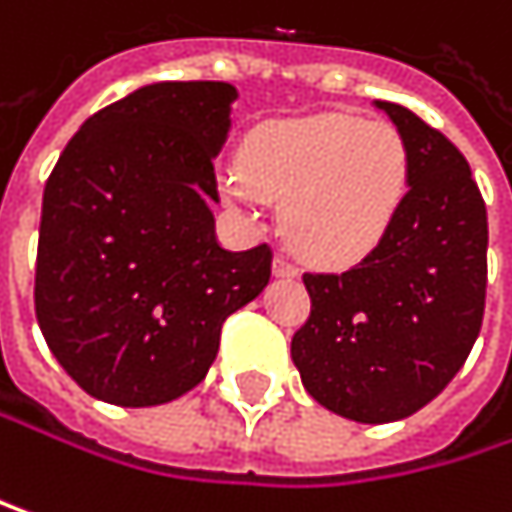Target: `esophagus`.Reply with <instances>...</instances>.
Segmentation results:
<instances>
[{
    "mask_svg": "<svg viewBox=\"0 0 512 512\" xmlns=\"http://www.w3.org/2000/svg\"><path fill=\"white\" fill-rule=\"evenodd\" d=\"M273 273H276L279 279H294V276H297V267H294L288 258H282V254H279V258L273 261Z\"/></svg>",
    "mask_w": 512,
    "mask_h": 512,
    "instance_id": "esophagus-1",
    "label": "esophagus"
}]
</instances>
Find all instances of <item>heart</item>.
<instances>
[{
	"label": "heart",
	"mask_w": 512,
	"mask_h": 512,
	"mask_svg": "<svg viewBox=\"0 0 512 512\" xmlns=\"http://www.w3.org/2000/svg\"><path fill=\"white\" fill-rule=\"evenodd\" d=\"M408 176L411 155L396 125L321 113L254 128L242 164L224 167L221 191L242 209L282 200L291 248L321 267H348L390 230Z\"/></svg>",
	"instance_id": "1"
}]
</instances>
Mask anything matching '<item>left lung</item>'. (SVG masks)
Listing matches in <instances>:
<instances>
[{"label": "left lung", "mask_w": 512, "mask_h": 512, "mask_svg": "<svg viewBox=\"0 0 512 512\" xmlns=\"http://www.w3.org/2000/svg\"><path fill=\"white\" fill-rule=\"evenodd\" d=\"M375 104L408 143V194L357 267L303 276L312 315L291 342L309 396L357 423L429 405L465 366L486 309L489 224L465 155L408 107Z\"/></svg>", "instance_id": "obj_1"}]
</instances>
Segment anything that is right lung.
<instances>
[{"label": "right lung", "instance_id": "add662e5", "mask_svg": "<svg viewBox=\"0 0 512 512\" xmlns=\"http://www.w3.org/2000/svg\"><path fill=\"white\" fill-rule=\"evenodd\" d=\"M236 89L152 83L92 113L41 203L35 318L95 399L164 405L194 390L224 321L270 282L273 248L215 239V155Z\"/></svg>", "mask_w": 512, "mask_h": 512}]
</instances>
